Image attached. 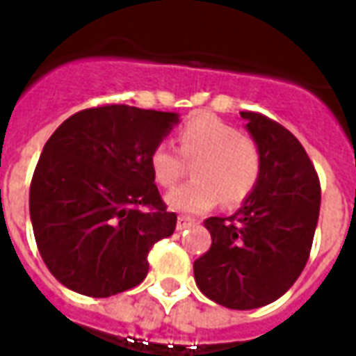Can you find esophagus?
<instances>
[{
  "instance_id": "34e87169",
  "label": "esophagus",
  "mask_w": 356,
  "mask_h": 356,
  "mask_svg": "<svg viewBox=\"0 0 356 356\" xmlns=\"http://www.w3.org/2000/svg\"><path fill=\"white\" fill-rule=\"evenodd\" d=\"M194 225H196V221L191 219V217H185V216L177 217V231H185V229L194 227Z\"/></svg>"
}]
</instances>
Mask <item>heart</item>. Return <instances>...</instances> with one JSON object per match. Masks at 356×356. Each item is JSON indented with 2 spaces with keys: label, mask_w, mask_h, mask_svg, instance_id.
Segmentation results:
<instances>
[{
  "label": "heart",
  "mask_w": 356,
  "mask_h": 356,
  "mask_svg": "<svg viewBox=\"0 0 356 356\" xmlns=\"http://www.w3.org/2000/svg\"><path fill=\"white\" fill-rule=\"evenodd\" d=\"M179 150L186 162H194L193 177L165 194V204L181 213L208 211L223 198L236 206L252 194L261 175V152L254 140L242 137L219 118L202 114L186 122L179 131ZM148 165L158 185L171 186L183 175V160L168 143H158L148 156Z\"/></svg>",
  "instance_id": "heart-1"
}]
</instances>
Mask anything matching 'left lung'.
Masks as SVG:
<instances>
[{
    "mask_svg": "<svg viewBox=\"0 0 356 356\" xmlns=\"http://www.w3.org/2000/svg\"><path fill=\"white\" fill-rule=\"evenodd\" d=\"M261 152L257 185L231 217L204 221L211 248L194 261L200 291L227 309H257L290 290L309 259L321 183L313 162L286 127L240 112Z\"/></svg>",
    "mask_w": 356,
    "mask_h": 356,
    "instance_id": "8db88e82",
    "label": "left lung"
}]
</instances>
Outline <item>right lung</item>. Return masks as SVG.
<instances>
[{
  "instance_id": "right-lung-1",
  "label": "right lung",
  "mask_w": 356,
  "mask_h": 356,
  "mask_svg": "<svg viewBox=\"0 0 356 356\" xmlns=\"http://www.w3.org/2000/svg\"><path fill=\"white\" fill-rule=\"evenodd\" d=\"M177 124V112L108 104L70 116L45 143L30 219L42 259L63 286L108 298L145 280L150 248L177 223L148 156Z\"/></svg>"
}]
</instances>
